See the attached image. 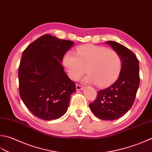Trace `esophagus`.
Returning <instances> with one entry per match:
<instances>
[{"label":"esophagus","instance_id":"obj_1","mask_svg":"<svg viewBox=\"0 0 152 152\" xmlns=\"http://www.w3.org/2000/svg\"><path fill=\"white\" fill-rule=\"evenodd\" d=\"M76 88L77 91H79V90H82L83 89H84V87H83V86H82L79 85V84H76Z\"/></svg>","mask_w":152,"mask_h":152}]
</instances>
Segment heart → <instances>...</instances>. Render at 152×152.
Here are the masks:
<instances>
[{
    "mask_svg": "<svg viewBox=\"0 0 152 152\" xmlns=\"http://www.w3.org/2000/svg\"><path fill=\"white\" fill-rule=\"evenodd\" d=\"M70 78L77 80L86 71L89 74L84 82L107 87L118 78L122 60L117 52L104 47L87 44L80 46L76 53L68 51L62 60Z\"/></svg>",
    "mask_w": 152,
    "mask_h": 152,
    "instance_id": "heart-1",
    "label": "heart"
}]
</instances>
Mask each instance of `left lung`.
I'll use <instances>...</instances> for the list:
<instances>
[{
    "instance_id": "1",
    "label": "left lung",
    "mask_w": 152,
    "mask_h": 152,
    "mask_svg": "<svg viewBox=\"0 0 152 152\" xmlns=\"http://www.w3.org/2000/svg\"><path fill=\"white\" fill-rule=\"evenodd\" d=\"M122 60L119 77L113 84L98 91L90 108L97 118L105 121L119 118L132 107L140 84L139 61L126 47L116 41H106Z\"/></svg>"
}]
</instances>
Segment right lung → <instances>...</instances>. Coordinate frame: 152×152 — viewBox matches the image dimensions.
I'll return each mask as SVG.
<instances>
[{
  "label": "right lung",
  "instance_id": "right-lung-1",
  "mask_svg": "<svg viewBox=\"0 0 152 152\" xmlns=\"http://www.w3.org/2000/svg\"><path fill=\"white\" fill-rule=\"evenodd\" d=\"M72 41L45 34L23 50L18 68L19 92L29 111L45 121L55 120L67 111L76 84L62 66Z\"/></svg>",
  "mask_w": 152,
  "mask_h": 152
}]
</instances>
